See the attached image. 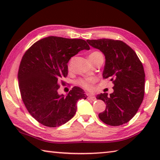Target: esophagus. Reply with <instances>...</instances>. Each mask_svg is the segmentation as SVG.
Listing matches in <instances>:
<instances>
[{"instance_id":"obj_1","label":"esophagus","mask_w":160,"mask_h":160,"mask_svg":"<svg viewBox=\"0 0 160 160\" xmlns=\"http://www.w3.org/2000/svg\"><path fill=\"white\" fill-rule=\"evenodd\" d=\"M88 99L92 100V101H94V100H96V97H94V96H93V95H92V94H88Z\"/></svg>"}]
</instances>
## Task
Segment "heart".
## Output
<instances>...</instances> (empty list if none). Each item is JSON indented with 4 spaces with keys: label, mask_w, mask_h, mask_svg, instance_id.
I'll list each match as a JSON object with an SVG mask.
<instances>
[{
    "label": "heart",
    "mask_w": 160,
    "mask_h": 160,
    "mask_svg": "<svg viewBox=\"0 0 160 160\" xmlns=\"http://www.w3.org/2000/svg\"><path fill=\"white\" fill-rule=\"evenodd\" d=\"M99 54H102L101 53L97 52V51H95V52L92 53L89 58L90 57H92V56L99 55ZM96 82V78H93V77H90V78H84V79H80L79 80H78V84L81 87H82L83 88L87 89V90H91L93 87V84Z\"/></svg>",
    "instance_id": "obj_1"
}]
</instances>
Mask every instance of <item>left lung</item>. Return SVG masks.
Here are the masks:
<instances>
[{
  "mask_svg": "<svg viewBox=\"0 0 160 160\" xmlns=\"http://www.w3.org/2000/svg\"><path fill=\"white\" fill-rule=\"evenodd\" d=\"M87 42L104 55L102 77L113 84L112 94L101 93L96 97L107 105L104 112L99 113V118L113 126L128 122L144 97L145 75L142 63L135 51L122 41L101 39Z\"/></svg>",
  "mask_w": 160,
  "mask_h": 160,
  "instance_id": "left-lung-1",
  "label": "left lung"
}]
</instances>
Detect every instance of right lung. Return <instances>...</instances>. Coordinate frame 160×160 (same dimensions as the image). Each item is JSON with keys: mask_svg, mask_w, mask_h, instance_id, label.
Segmentation results:
<instances>
[{"mask_svg": "<svg viewBox=\"0 0 160 160\" xmlns=\"http://www.w3.org/2000/svg\"><path fill=\"white\" fill-rule=\"evenodd\" d=\"M90 50L80 39L45 37L26 51L18 71L22 99L32 117L48 127L66 123L75 114L77 102L87 99L79 87L72 88L66 96L59 94L58 83L68 75L71 57L82 50Z\"/></svg>", "mask_w": 160, "mask_h": 160, "instance_id": "obj_1", "label": "right lung"}]
</instances>
